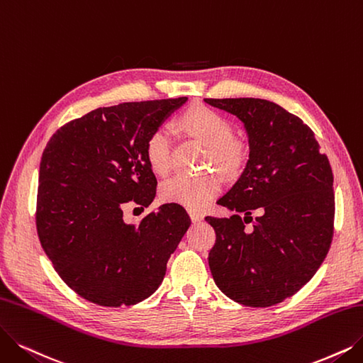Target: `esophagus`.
Listing matches in <instances>:
<instances>
[{
    "label": "esophagus",
    "mask_w": 363,
    "mask_h": 363,
    "mask_svg": "<svg viewBox=\"0 0 363 363\" xmlns=\"http://www.w3.org/2000/svg\"><path fill=\"white\" fill-rule=\"evenodd\" d=\"M189 216L192 222H201L202 219H204V214H202L201 211H196V210H189Z\"/></svg>",
    "instance_id": "34e87169"
}]
</instances>
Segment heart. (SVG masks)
Wrapping results in <instances>:
<instances>
[{
  "label": "heart",
  "instance_id": "b5f03b06",
  "mask_svg": "<svg viewBox=\"0 0 363 363\" xmlns=\"http://www.w3.org/2000/svg\"><path fill=\"white\" fill-rule=\"evenodd\" d=\"M180 126L210 149V162L225 174L237 172L245 161V149L237 141L235 129L225 116L206 107L186 111ZM172 134L167 128H156L146 141L147 164L156 174L168 172L171 167ZM220 182L213 174L186 176L179 174L161 184V198L187 208H201L219 194Z\"/></svg>",
  "mask_w": 363,
  "mask_h": 363
}]
</instances>
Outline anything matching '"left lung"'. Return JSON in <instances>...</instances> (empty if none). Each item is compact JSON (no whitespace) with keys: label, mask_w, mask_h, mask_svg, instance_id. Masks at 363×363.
Instances as JSON below:
<instances>
[{"label":"left lung","mask_w":363,"mask_h":363,"mask_svg":"<svg viewBox=\"0 0 363 363\" xmlns=\"http://www.w3.org/2000/svg\"><path fill=\"white\" fill-rule=\"evenodd\" d=\"M204 101L235 116L249 140L244 171L217 201L237 214L206 217L216 230L211 275L232 301L245 307L275 306L307 284L329 252L335 196L328 156L306 123L271 101ZM256 208L263 214L249 233L243 223Z\"/></svg>","instance_id":"left-lung-1"}]
</instances>
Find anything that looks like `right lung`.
<instances>
[{
	"instance_id": "obj_1",
	"label": "right lung",
	"mask_w": 363,
	"mask_h": 363,
	"mask_svg": "<svg viewBox=\"0 0 363 363\" xmlns=\"http://www.w3.org/2000/svg\"><path fill=\"white\" fill-rule=\"evenodd\" d=\"M187 98L123 103L89 111L52 135L37 195L41 247L68 287L98 306H134L161 286L169 256L191 226L186 210L164 204L137 225L129 201L149 207L156 177L146 141Z\"/></svg>"
}]
</instances>
